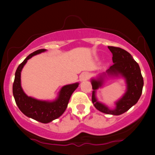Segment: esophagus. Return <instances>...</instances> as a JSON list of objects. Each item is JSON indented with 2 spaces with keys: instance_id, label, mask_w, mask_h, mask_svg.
Wrapping results in <instances>:
<instances>
[{
  "instance_id": "obj_1",
  "label": "esophagus",
  "mask_w": 155,
  "mask_h": 155,
  "mask_svg": "<svg viewBox=\"0 0 155 155\" xmlns=\"http://www.w3.org/2000/svg\"><path fill=\"white\" fill-rule=\"evenodd\" d=\"M89 73H87V72H84V73H82L81 75H80V80L81 82L82 81H86L87 80H88L89 78Z\"/></svg>"
}]
</instances>
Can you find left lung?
<instances>
[{
	"instance_id": "obj_1",
	"label": "left lung",
	"mask_w": 155,
	"mask_h": 155,
	"mask_svg": "<svg viewBox=\"0 0 155 155\" xmlns=\"http://www.w3.org/2000/svg\"><path fill=\"white\" fill-rule=\"evenodd\" d=\"M113 54L111 65L105 73L99 74L96 78L91 79L92 86V101L94 107L99 111L107 114L118 116L125 113L130 109L139 100L143 87V78L140 68L133 56L126 50L114 46H108ZM107 77L111 78L122 77L127 84L126 92L115 102L114 109H110L104 104L99 102L96 97V90L101 88Z\"/></svg>"
}]
</instances>
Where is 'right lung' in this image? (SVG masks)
<instances>
[{
    "label": "right lung",
    "mask_w": 155,
    "mask_h": 155,
    "mask_svg": "<svg viewBox=\"0 0 155 155\" xmlns=\"http://www.w3.org/2000/svg\"><path fill=\"white\" fill-rule=\"evenodd\" d=\"M45 51L46 49L42 48L31 53L19 65L15 74L12 93L17 106L25 116L43 124H48L64 113L72 94L79 86V82L62 87L54 100H40L25 94L21 85V72L23 67L31 57Z\"/></svg>",
    "instance_id": "add662e5"
}]
</instances>
